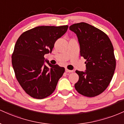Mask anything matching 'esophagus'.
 <instances>
[{"mask_svg": "<svg viewBox=\"0 0 124 124\" xmlns=\"http://www.w3.org/2000/svg\"><path fill=\"white\" fill-rule=\"evenodd\" d=\"M66 73H72V72H73V70H68L66 69Z\"/></svg>", "mask_w": 124, "mask_h": 124, "instance_id": "obj_1", "label": "esophagus"}]
</instances>
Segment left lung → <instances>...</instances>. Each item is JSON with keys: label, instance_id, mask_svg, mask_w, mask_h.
Masks as SVG:
<instances>
[{"label": "left lung", "instance_id": "obj_1", "mask_svg": "<svg viewBox=\"0 0 124 124\" xmlns=\"http://www.w3.org/2000/svg\"><path fill=\"white\" fill-rule=\"evenodd\" d=\"M69 28L77 36L81 56L87 60L85 71L76 70L79 80L75 88L81 95L95 97L105 91L114 74L113 46L105 33L88 23H76Z\"/></svg>", "mask_w": 124, "mask_h": 124}]
</instances>
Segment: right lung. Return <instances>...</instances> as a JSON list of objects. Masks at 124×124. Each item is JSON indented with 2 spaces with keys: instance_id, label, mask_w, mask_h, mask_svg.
I'll return each mask as SVG.
<instances>
[{
  "instance_id": "1",
  "label": "right lung",
  "mask_w": 124,
  "mask_h": 124,
  "mask_svg": "<svg viewBox=\"0 0 124 124\" xmlns=\"http://www.w3.org/2000/svg\"><path fill=\"white\" fill-rule=\"evenodd\" d=\"M68 27L38 26L22 33L16 41L12 56L14 71L22 88L33 98L50 95L64 73V68L51 64L44 55L51 53L56 40Z\"/></svg>"
}]
</instances>
